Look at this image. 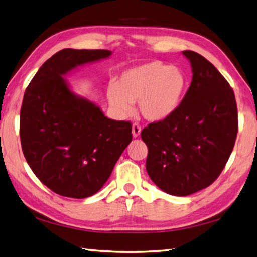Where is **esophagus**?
Segmentation results:
<instances>
[{
  "mask_svg": "<svg viewBox=\"0 0 257 257\" xmlns=\"http://www.w3.org/2000/svg\"><path fill=\"white\" fill-rule=\"evenodd\" d=\"M132 134L133 138H139L141 134V126L139 124H133L132 125Z\"/></svg>",
  "mask_w": 257,
  "mask_h": 257,
  "instance_id": "1",
  "label": "esophagus"
}]
</instances>
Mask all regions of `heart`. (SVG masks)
I'll return each mask as SVG.
<instances>
[{
    "instance_id": "1",
    "label": "heart",
    "mask_w": 257,
    "mask_h": 257,
    "mask_svg": "<svg viewBox=\"0 0 257 257\" xmlns=\"http://www.w3.org/2000/svg\"><path fill=\"white\" fill-rule=\"evenodd\" d=\"M187 77L180 67L162 61H151L125 70L107 90V101L115 112H132V103H139V111L150 122L171 117L184 99Z\"/></svg>"
}]
</instances>
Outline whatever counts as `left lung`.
I'll return each mask as SVG.
<instances>
[{
    "label": "left lung",
    "mask_w": 257,
    "mask_h": 257,
    "mask_svg": "<svg viewBox=\"0 0 257 257\" xmlns=\"http://www.w3.org/2000/svg\"><path fill=\"white\" fill-rule=\"evenodd\" d=\"M182 53L191 63L193 76L180 108L141 133L149 149V176L175 196L191 195L217 179L238 130L236 101L227 81L196 52Z\"/></svg>",
    "instance_id": "obj_1"
}]
</instances>
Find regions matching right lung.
<instances>
[{
    "label": "right lung",
    "mask_w": 257,
    "mask_h": 257,
    "mask_svg": "<svg viewBox=\"0 0 257 257\" xmlns=\"http://www.w3.org/2000/svg\"><path fill=\"white\" fill-rule=\"evenodd\" d=\"M111 55L107 50H62L40 67L24 93L23 154L36 177L56 194H95L132 141L130 122L106 117L95 103L73 92L64 77Z\"/></svg>",
    "instance_id": "1"
}]
</instances>
